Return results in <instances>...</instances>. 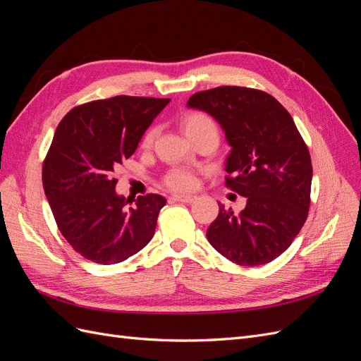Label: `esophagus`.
I'll return each mask as SVG.
<instances>
[{
  "label": "esophagus",
  "instance_id": "1",
  "mask_svg": "<svg viewBox=\"0 0 361 361\" xmlns=\"http://www.w3.org/2000/svg\"><path fill=\"white\" fill-rule=\"evenodd\" d=\"M173 199L178 202H183V203H192L195 199H197V195L195 194H174Z\"/></svg>",
  "mask_w": 361,
  "mask_h": 361
}]
</instances>
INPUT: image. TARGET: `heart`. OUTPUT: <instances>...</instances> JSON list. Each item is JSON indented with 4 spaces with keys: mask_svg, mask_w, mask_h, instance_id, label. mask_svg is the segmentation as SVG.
<instances>
[{
    "mask_svg": "<svg viewBox=\"0 0 361 361\" xmlns=\"http://www.w3.org/2000/svg\"><path fill=\"white\" fill-rule=\"evenodd\" d=\"M180 128L190 140L197 137L202 133H206V130H215L216 133V126L214 123V120L200 111L195 113H188L187 116H183L180 120ZM157 137V128L149 129L145 138H143V146L149 147L154 143V140ZM166 183L173 190H190L194 187L195 183V174L188 170V169H173L169 171L166 176Z\"/></svg>",
    "mask_w": 361,
    "mask_h": 361,
    "instance_id": "1",
    "label": "heart"
}]
</instances>
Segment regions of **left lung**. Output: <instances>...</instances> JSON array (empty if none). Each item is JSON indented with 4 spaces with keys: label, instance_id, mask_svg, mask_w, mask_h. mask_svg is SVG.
Masks as SVG:
<instances>
[{
    "label": "left lung",
    "instance_id": "8db88e82",
    "mask_svg": "<svg viewBox=\"0 0 361 361\" xmlns=\"http://www.w3.org/2000/svg\"><path fill=\"white\" fill-rule=\"evenodd\" d=\"M187 106L220 123L232 147L226 185L247 199L239 214L218 203L207 241L233 264H268L300 233L310 206L312 161L293 118L276 97L236 85L195 93Z\"/></svg>",
    "mask_w": 361,
    "mask_h": 361
}]
</instances>
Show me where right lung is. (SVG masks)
<instances>
[{
    "label": "right lung",
    "instance_id": "add662e5",
    "mask_svg": "<svg viewBox=\"0 0 361 361\" xmlns=\"http://www.w3.org/2000/svg\"><path fill=\"white\" fill-rule=\"evenodd\" d=\"M170 99L114 96L75 106L63 117L43 162L42 180L61 235L96 264L123 262L155 233L166 199L116 192L114 169L134 154Z\"/></svg>",
    "mask_w": 361,
    "mask_h": 361
}]
</instances>
